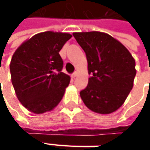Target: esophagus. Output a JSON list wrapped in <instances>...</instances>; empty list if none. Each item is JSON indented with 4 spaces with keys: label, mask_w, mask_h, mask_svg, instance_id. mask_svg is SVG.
<instances>
[{
    "label": "esophagus",
    "mask_w": 150,
    "mask_h": 150,
    "mask_svg": "<svg viewBox=\"0 0 150 150\" xmlns=\"http://www.w3.org/2000/svg\"><path fill=\"white\" fill-rule=\"evenodd\" d=\"M78 72H73V73H72V78H76V77H77V76H78Z\"/></svg>",
    "instance_id": "34e87169"
}]
</instances>
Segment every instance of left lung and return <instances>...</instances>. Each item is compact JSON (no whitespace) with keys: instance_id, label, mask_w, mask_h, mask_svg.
<instances>
[{"instance_id":"left-lung-1","label":"left lung","mask_w":150,"mask_h":150,"mask_svg":"<svg viewBox=\"0 0 150 150\" xmlns=\"http://www.w3.org/2000/svg\"><path fill=\"white\" fill-rule=\"evenodd\" d=\"M87 56L88 83L80 92L84 104L93 112L108 114L123 105L133 88L135 61L123 44L100 32H74Z\"/></svg>"}]
</instances>
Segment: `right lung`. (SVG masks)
I'll return each mask as SVG.
<instances>
[{
    "instance_id": "obj_1",
    "label": "right lung",
    "mask_w": 150,
    "mask_h": 150,
    "mask_svg": "<svg viewBox=\"0 0 150 150\" xmlns=\"http://www.w3.org/2000/svg\"><path fill=\"white\" fill-rule=\"evenodd\" d=\"M71 34L44 32L26 40L11 57V83L18 100L30 112L44 113L57 106L70 83L59 55Z\"/></svg>"
}]
</instances>
